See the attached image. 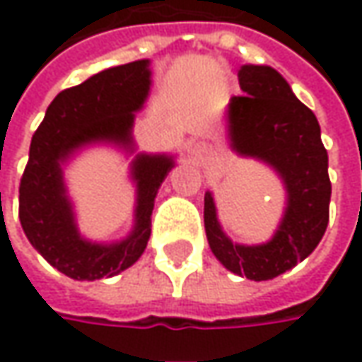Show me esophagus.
<instances>
[{"label": "esophagus", "mask_w": 362, "mask_h": 362, "mask_svg": "<svg viewBox=\"0 0 362 362\" xmlns=\"http://www.w3.org/2000/svg\"><path fill=\"white\" fill-rule=\"evenodd\" d=\"M189 155H191V159L197 161V163L199 161H205L211 155V147L203 141H193L189 145Z\"/></svg>", "instance_id": "obj_1"}]
</instances>
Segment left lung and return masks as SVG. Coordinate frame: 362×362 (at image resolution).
Returning <instances> with one entry per match:
<instances>
[{
	"instance_id": "8db88e82",
	"label": "left lung",
	"mask_w": 362,
	"mask_h": 362,
	"mask_svg": "<svg viewBox=\"0 0 362 362\" xmlns=\"http://www.w3.org/2000/svg\"><path fill=\"white\" fill-rule=\"evenodd\" d=\"M243 95L231 97L227 135L237 155L269 165L283 181L287 203L275 235L261 245L233 243L217 217L213 193H205V233L225 269L251 281H269L305 261L329 223V155L311 109L269 65L239 69Z\"/></svg>"
}]
</instances>
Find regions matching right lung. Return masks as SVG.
Instances as JSON below:
<instances>
[{
    "label": "right lung",
    "instance_id": "right-lung-1",
    "mask_svg": "<svg viewBox=\"0 0 362 362\" xmlns=\"http://www.w3.org/2000/svg\"><path fill=\"white\" fill-rule=\"evenodd\" d=\"M149 63L139 59L109 67L62 91L31 139L19 183V221L33 249L77 281L113 277L141 257L151 235L157 191L175 167L173 155L137 153L129 171L137 195L129 235L115 243H95L79 233L63 165L95 143L135 153L133 121L151 89Z\"/></svg>",
    "mask_w": 362,
    "mask_h": 362
}]
</instances>
